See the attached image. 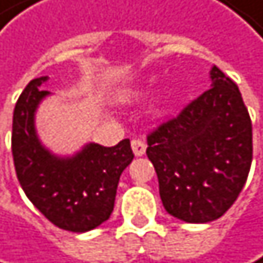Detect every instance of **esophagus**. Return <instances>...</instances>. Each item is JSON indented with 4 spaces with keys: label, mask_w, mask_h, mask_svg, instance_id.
<instances>
[{
    "label": "esophagus",
    "mask_w": 263,
    "mask_h": 263,
    "mask_svg": "<svg viewBox=\"0 0 263 263\" xmlns=\"http://www.w3.org/2000/svg\"><path fill=\"white\" fill-rule=\"evenodd\" d=\"M130 145H133V151L136 156H143L145 151H146V143L140 139H134L133 142H130Z\"/></svg>",
    "instance_id": "obj_1"
}]
</instances>
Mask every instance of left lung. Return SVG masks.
I'll list each match as a JSON object with an SVG mask.
<instances>
[{
    "mask_svg": "<svg viewBox=\"0 0 263 263\" xmlns=\"http://www.w3.org/2000/svg\"><path fill=\"white\" fill-rule=\"evenodd\" d=\"M212 87L146 137L165 211L187 223L220 218L253 160V126L237 84L218 67Z\"/></svg>",
    "mask_w": 263,
    "mask_h": 263,
    "instance_id": "left-lung-1",
    "label": "left lung"
}]
</instances>
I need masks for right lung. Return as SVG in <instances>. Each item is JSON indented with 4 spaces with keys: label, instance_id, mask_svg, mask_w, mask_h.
Listing matches in <instances>:
<instances>
[{
    "label": "right lung",
    "instance_id": "add662e5",
    "mask_svg": "<svg viewBox=\"0 0 263 263\" xmlns=\"http://www.w3.org/2000/svg\"><path fill=\"white\" fill-rule=\"evenodd\" d=\"M48 76L32 79L18 98L12 121V156L16 178L31 202L54 226L71 232L95 229L109 220L120 176L133 162L129 139L106 148L87 145L70 159L45 149L34 129V112L48 95Z\"/></svg>",
    "mask_w": 263,
    "mask_h": 263
}]
</instances>
